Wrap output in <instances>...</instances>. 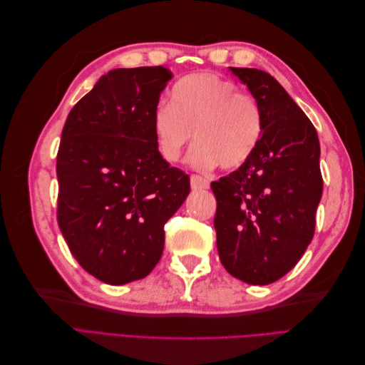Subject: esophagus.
Masks as SVG:
<instances>
[{
	"label": "esophagus",
	"mask_w": 365,
	"mask_h": 365,
	"mask_svg": "<svg viewBox=\"0 0 365 365\" xmlns=\"http://www.w3.org/2000/svg\"><path fill=\"white\" fill-rule=\"evenodd\" d=\"M190 185L193 190H205L210 187V181L202 178L200 175H192L190 176Z\"/></svg>",
	"instance_id": "esophagus-1"
}]
</instances>
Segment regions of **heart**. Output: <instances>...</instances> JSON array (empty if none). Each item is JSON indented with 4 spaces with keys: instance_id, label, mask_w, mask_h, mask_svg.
Returning a JSON list of instances; mask_svg holds the SVG:
<instances>
[{
    "instance_id": "heart-1",
    "label": "heart",
    "mask_w": 365,
    "mask_h": 365,
    "mask_svg": "<svg viewBox=\"0 0 365 365\" xmlns=\"http://www.w3.org/2000/svg\"><path fill=\"white\" fill-rule=\"evenodd\" d=\"M157 149L168 163L180 161L192 138L187 161L196 170L239 169L256 152L263 132L257 102L239 91L236 82L216 73L182 77L172 88L169 103L152 115Z\"/></svg>"
}]
</instances>
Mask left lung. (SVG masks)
<instances>
[{"label": "left lung", "mask_w": 365, "mask_h": 365, "mask_svg": "<svg viewBox=\"0 0 365 365\" xmlns=\"http://www.w3.org/2000/svg\"><path fill=\"white\" fill-rule=\"evenodd\" d=\"M257 102L263 132L252 157L212 182L219 259L233 277L269 284L302 259L323 195L319 141L284 88L268 73L231 68Z\"/></svg>", "instance_id": "left-lung-1"}]
</instances>
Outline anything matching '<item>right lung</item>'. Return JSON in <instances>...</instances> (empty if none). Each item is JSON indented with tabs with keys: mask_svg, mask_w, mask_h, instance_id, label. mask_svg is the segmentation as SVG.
I'll use <instances>...</instances> for the list:
<instances>
[{
	"mask_svg": "<svg viewBox=\"0 0 365 365\" xmlns=\"http://www.w3.org/2000/svg\"><path fill=\"white\" fill-rule=\"evenodd\" d=\"M170 79L163 67L111 70L74 105L62 130L58 224L81 267L108 284L155 268L164 224L190 193L189 175L163 160L152 129Z\"/></svg>",
	"mask_w": 365,
	"mask_h": 365,
	"instance_id": "right-lung-1",
	"label": "right lung"
}]
</instances>
